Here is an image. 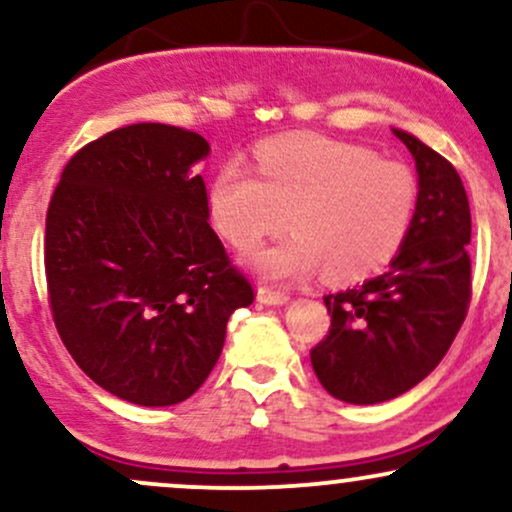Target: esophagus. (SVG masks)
Masks as SVG:
<instances>
[{"label": "esophagus", "instance_id": "34e87169", "mask_svg": "<svg viewBox=\"0 0 512 512\" xmlns=\"http://www.w3.org/2000/svg\"><path fill=\"white\" fill-rule=\"evenodd\" d=\"M257 301L264 305H284L289 303V293L269 289V286H260V289H257Z\"/></svg>", "mask_w": 512, "mask_h": 512}]
</instances>
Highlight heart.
Returning <instances> with one entry per match:
<instances>
[{"label": "heart", "instance_id": "b5f03b06", "mask_svg": "<svg viewBox=\"0 0 512 512\" xmlns=\"http://www.w3.org/2000/svg\"><path fill=\"white\" fill-rule=\"evenodd\" d=\"M255 172L228 161L211 175L207 211L233 248H250L289 226L245 262L264 279L301 281L325 269L337 284L380 272L407 240L419 202L409 166L361 144L289 134L257 146Z\"/></svg>", "mask_w": 512, "mask_h": 512}]
</instances>
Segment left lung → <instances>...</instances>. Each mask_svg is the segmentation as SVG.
I'll list each match as a JSON object with an SVG mask.
<instances>
[{
	"instance_id": "8db88e82",
	"label": "left lung",
	"mask_w": 512,
	"mask_h": 512,
	"mask_svg": "<svg viewBox=\"0 0 512 512\" xmlns=\"http://www.w3.org/2000/svg\"><path fill=\"white\" fill-rule=\"evenodd\" d=\"M392 132L419 173L407 240L387 272L325 296L330 334L310 351L322 387L349 404L387 402L419 385L448 354L472 298V216L460 175L414 134Z\"/></svg>"
}]
</instances>
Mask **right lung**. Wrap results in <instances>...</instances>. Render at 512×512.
<instances>
[{
	"label": "right lung",
	"instance_id": "add662e5",
	"mask_svg": "<svg viewBox=\"0 0 512 512\" xmlns=\"http://www.w3.org/2000/svg\"><path fill=\"white\" fill-rule=\"evenodd\" d=\"M202 134L139 122L69 158L45 219L52 320L88 378L142 407L202 387L255 301L209 226Z\"/></svg>",
	"mask_w": 512,
	"mask_h": 512
}]
</instances>
